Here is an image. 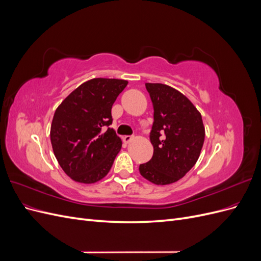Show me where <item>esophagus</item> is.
Here are the masks:
<instances>
[{
	"mask_svg": "<svg viewBox=\"0 0 261 261\" xmlns=\"http://www.w3.org/2000/svg\"><path fill=\"white\" fill-rule=\"evenodd\" d=\"M132 139H133V136H129V135H126V136H124V137H123L124 143H126V144L130 143V140H132Z\"/></svg>",
	"mask_w": 261,
	"mask_h": 261,
	"instance_id": "obj_1",
	"label": "esophagus"
}]
</instances>
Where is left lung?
Masks as SVG:
<instances>
[{
	"mask_svg": "<svg viewBox=\"0 0 261 261\" xmlns=\"http://www.w3.org/2000/svg\"><path fill=\"white\" fill-rule=\"evenodd\" d=\"M153 106L150 141L153 155L139 172L155 185L183 177L200 155L204 140L201 114L183 93L163 84H146Z\"/></svg>",
	"mask_w": 261,
	"mask_h": 261,
	"instance_id": "left-lung-1",
	"label": "left lung"
}]
</instances>
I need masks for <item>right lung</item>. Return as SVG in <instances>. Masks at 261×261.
<instances>
[{
    "label": "right lung",
    "instance_id": "obj_1",
    "mask_svg": "<svg viewBox=\"0 0 261 261\" xmlns=\"http://www.w3.org/2000/svg\"><path fill=\"white\" fill-rule=\"evenodd\" d=\"M128 82L93 78L63 100L51 124L55 158L66 174L78 183L103 178L122 148L112 124L114 101Z\"/></svg>",
    "mask_w": 261,
    "mask_h": 261
}]
</instances>
